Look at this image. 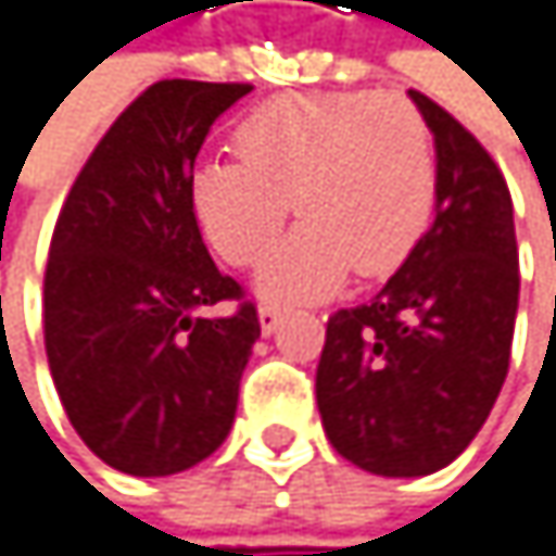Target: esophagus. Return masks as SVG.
<instances>
[{"mask_svg":"<svg viewBox=\"0 0 556 556\" xmlns=\"http://www.w3.org/2000/svg\"><path fill=\"white\" fill-rule=\"evenodd\" d=\"M280 323H283V306L280 303H263L260 306V329L263 332H273Z\"/></svg>","mask_w":556,"mask_h":556,"instance_id":"1","label":"esophagus"}]
</instances>
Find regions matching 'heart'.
<instances>
[{
    "label": "heart",
    "instance_id": "obj_1",
    "mask_svg": "<svg viewBox=\"0 0 556 556\" xmlns=\"http://www.w3.org/2000/svg\"><path fill=\"white\" fill-rule=\"evenodd\" d=\"M233 151L193 170L190 207L233 266L256 263L290 211L303 217L263 266L266 293L319 296L349 269L389 276L428 230L439 197L431 128L392 91L266 101L237 125Z\"/></svg>",
    "mask_w": 556,
    "mask_h": 556
}]
</instances>
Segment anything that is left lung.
<instances>
[{"instance_id": "1", "label": "left lung", "mask_w": 556, "mask_h": 556, "mask_svg": "<svg viewBox=\"0 0 556 556\" xmlns=\"http://www.w3.org/2000/svg\"><path fill=\"white\" fill-rule=\"evenodd\" d=\"M408 94L439 148L434 224L379 296L329 316L316 369L332 448L386 478L431 475L471 445L510 366L521 287L501 167L442 104Z\"/></svg>"}]
</instances>
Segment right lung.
Instances as JSON below:
<instances>
[{"mask_svg":"<svg viewBox=\"0 0 556 556\" xmlns=\"http://www.w3.org/2000/svg\"><path fill=\"white\" fill-rule=\"evenodd\" d=\"M250 88H144L94 144L52 230L49 369L81 442L125 475H177L214 455L233 425L260 316L211 260L190 177L211 125ZM224 302L230 314L203 313Z\"/></svg>","mask_w":556,"mask_h":556,"instance_id":"obj_1","label":"right lung"}]
</instances>
